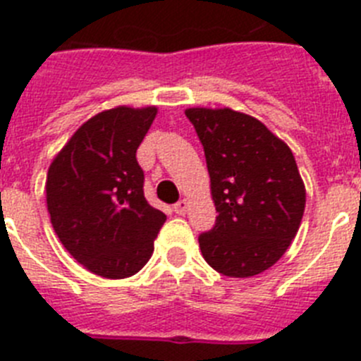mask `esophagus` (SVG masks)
Masks as SVG:
<instances>
[{
  "mask_svg": "<svg viewBox=\"0 0 361 361\" xmlns=\"http://www.w3.org/2000/svg\"><path fill=\"white\" fill-rule=\"evenodd\" d=\"M188 208H190V202H188L186 199H180L177 204H173V212L177 213V215H186Z\"/></svg>",
  "mask_w": 361,
  "mask_h": 361,
  "instance_id": "obj_1",
  "label": "esophagus"
}]
</instances>
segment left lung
<instances>
[{
    "label": "left lung",
    "mask_w": 361,
    "mask_h": 361,
    "mask_svg": "<svg viewBox=\"0 0 361 361\" xmlns=\"http://www.w3.org/2000/svg\"><path fill=\"white\" fill-rule=\"evenodd\" d=\"M219 216L199 235L202 257L226 276L269 269L300 228L305 188L293 152L258 119L229 108H190Z\"/></svg>",
    "instance_id": "1"
}]
</instances>
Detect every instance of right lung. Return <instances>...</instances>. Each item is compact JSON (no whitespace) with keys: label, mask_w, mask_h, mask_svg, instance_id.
<instances>
[{"label":"right lung","mask_w":361,"mask_h":361,"mask_svg":"<svg viewBox=\"0 0 361 361\" xmlns=\"http://www.w3.org/2000/svg\"><path fill=\"white\" fill-rule=\"evenodd\" d=\"M157 108L119 106L86 121L47 175L50 222L66 251L104 279L141 271L166 215L145 199L137 148Z\"/></svg>","instance_id":"right-lung-1"}]
</instances>
